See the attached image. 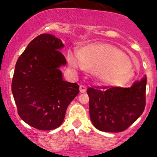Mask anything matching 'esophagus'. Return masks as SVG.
Returning <instances> with one entry per match:
<instances>
[{"label":"esophagus","mask_w":157,"mask_h":157,"mask_svg":"<svg viewBox=\"0 0 157 157\" xmlns=\"http://www.w3.org/2000/svg\"><path fill=\"white\" fill-rule=\"evenodd\" d=\"M80 91L81 93L85 92L86 91V86L85 85H80Z\"/></svg>","instance_id":"1"}]
</instances>
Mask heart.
<instances>
[{
	"label": "heart",
	"mask_w": 157,
	"mask_h": 157,
	"mask_svg": "<svg viewBox=\"0 0 157 157\" xmlns=\"http://www.w3.org/2000/svg\"><path fill=\"white\" fill-rule=\"evenodd\" d=\"M77 59L68 54L71 67H80L93 73L101 83L113 86H123L134 76L131 62L126 55L108 44H90L77 52ZM79 62L78 63V62Z\"/></svg>",
	"instance_id": "obj_1"
}]
</instances>
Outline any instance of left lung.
Wrapping results in <instances>:
<instances>
[{
  "label": "left lung",
  "instance_id": "8db88e82",
  "mask_svg": "<svg viewBox=\"0 0 157 157\" xmlns=\"http://www.w3.org/2000/svg\"><path fill=\"white\" fill-rule=\"evenodd\" d=\"M146 84L147 77L144 76L129 88H89L90 116L93 126L106 132H120L128 128L144 111Z\"/></svg>",
  "mask_w": 157,
  "mask_h": 157
}]
</instances>
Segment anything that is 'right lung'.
Instances as JSON below:
<instances>
[{
  "label": "right lung",
  "mask_w": 157,
  "mask_h": 157,
  "mask_svg": "<svg viewBox=\"0 0 157 157\" xmlns=\"http://www.w3.org/2000/svg\"><path fill=\"white\" fill-rule=\"evenodd\" d=\"M60 39L42 34L31 41L16 64L12 92L18 113L39 130H52L63 122L69 104L78 95L77 83L63 80L66 65Z\"/></svg>",
  "instance_id": "obj_1"
}]
</instances>
